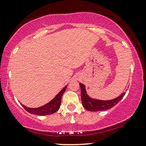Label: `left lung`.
I'll return each mask as SVG.
<instances>
[{
	"label": "left lung",
	"instance_id": "1",
	"mask_svg": "<svg viewBox=\"0 0 146 146\" xmlns=\"http://www.w3.org/2000/svg\"><path fill=\"white\" fill-rule=\"evenodd\" d=\"M80 86L81 88V98L82 103L83 107L86 110L91 111H104L110 109L111 108L117 104L125 94V92L121 94L118 97L115 98L110 100H101L94 99L90 97L88 95L87 92L86 90V87L83 84L80 83Z\"/></svg>",
	"mask_w": 146,
	"mask_h": 146
}]
</instances>
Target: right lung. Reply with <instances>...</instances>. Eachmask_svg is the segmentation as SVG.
<instances>
[{
	"label": "right lung",
	"mask_w": 146,
	"mask_h": 146,
	"mask_svg": "<svg viewBox=\"0 0 146 146\" xmlns=\"http://www.w3.org/2000/svg\"><path fill=\"white\" fill-rule=\"evenodd\" d=\"M66 87L67 86H66L51 101H50L48 103L46 104L45 105L42 106L32 108L27 107L26 106L22 104L21 105L23 106V107L28 112L33 113V114L38 115H46L52 114V113H55L56 111H57L59 110L61 104L62 96L63 94L64 93Z\"/></svg>",
	"instance_id": "1"
}]
</instances>
